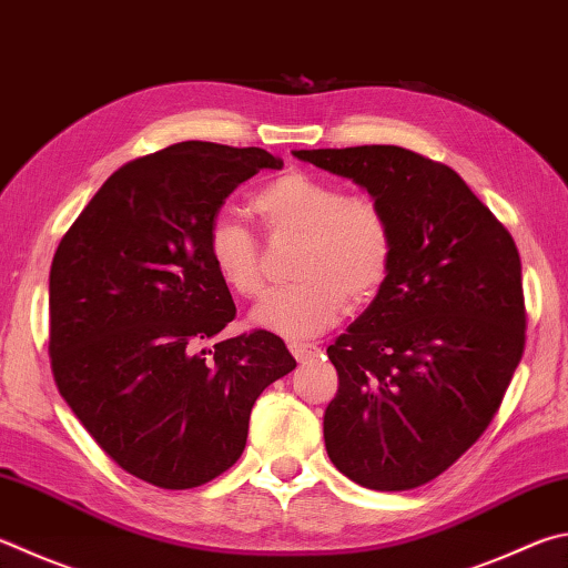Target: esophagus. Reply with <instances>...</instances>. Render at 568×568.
Instances as JSON below:
<instances>
[{"instance_id": "obj_1", "label": "esophagus", "mask_w": 568, "mask_h": 568, "mask_svg": "<svg viewBox=\"0 0 568 568\" xmlns=\"http://www.w3.org/2000/svg\"><path fill=\"white\" fill-rule=\"evenodd\" d=\"M287 347H291V353L297 363H307V359L320 355V347L315 343H291Z\"/></svg>"}]
</instances>
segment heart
<instances>
[{
	"mask_svg": "<svg viewBox=\"0 0 568 568\" xmlns=\"http://www.w3.org/2000/svg\"><path fill=\"white\" fill-rule=\"evenodd\" d=\"M253 211L267 233L301 235L293 275L253 307L251 320L267 333L303 339L335 325L345 307L383 291L395 257V233L383 205L365 195H343L329 181L287 171L253 195ZM213 271L233 293L263 291V248L257 235L231 215H215L205 235Z\"/></svg>",
	"mask_w": 568,
	"mask_h": 568,
	"instance_id": "obj_1",
	"label": "heart"
}]
</instances>
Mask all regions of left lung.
<instances>
[{
    "label": "left lung",
    "mask_w": 568,
    "mask_h": 568,
    "mask_svg": "<svg viewBox=\"0 0 568 568\" xmlns=\"http://www.w3.org/2000/svg\"><path fill=\"white\" fill-rule=\"evenodd\" d=\"M293 156L363 185L395 233L383 291L327 347V457L359 487H422L489 427L524 355L519 251L445 163L399 146Z\"/></svg>",
    "instance_id": "obj_1"
}]
</instances>
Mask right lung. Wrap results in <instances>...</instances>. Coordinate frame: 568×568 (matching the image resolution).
Listing matches in <instances>:
<instances>
[{"instance_id":"1","label":"right lung","mask_w":568,"mask_h":568,"mask_svg":"<svg viewBox=\"0 0 568 568\" xmlns=\"http://www.w3.org/2000/svg\"><path fill=\"white\" fill-rule=\"evenodd\" d=\"M263 149L183 141L113 171L49 273V355L61 397L133 477L193 489L233 467L261 392L295 357L267 329L199 349L235 317L205 235ZM210 355L205 356L204 353Z\"/></svg>"}]
</instances>
